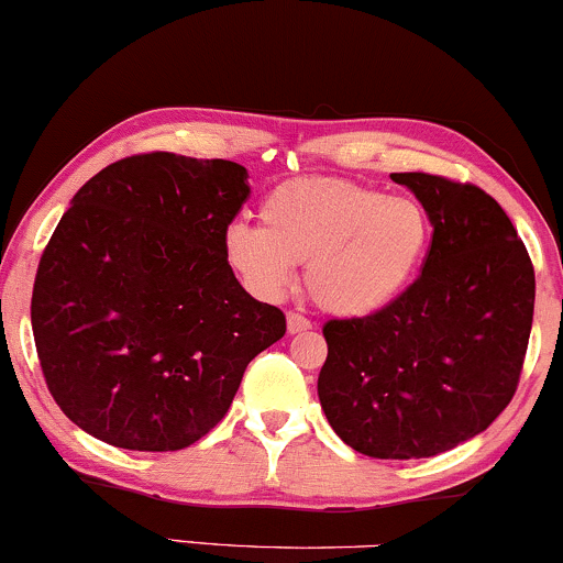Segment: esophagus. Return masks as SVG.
I'll return each mask as SVG.
<instances>
[{
	"mask_svg": "<svg viewBox=\"0 0 563 563\" xmlns=\"http://www.w3.org/2000/svg\"><path fill=\"white\" fill-rule=\"evenodd\" d=\"M286 322H288V333H307V331H312V322H309L299 312H288Z\"/></svg>",
	"mask_w": 563,
	"mask_h": 563,
	"instance_id": "34e87169",
	"label": "esophagus"
}]
</instances>
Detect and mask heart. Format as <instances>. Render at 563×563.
<instances>
[{
    "label": "heart",
    "mask_w": 563,
    "mask_h": 563,
    "mask_svg": "<svg viewBox=\"0 0 563 563\" xmlns=\"http://www.w3.org/2000/svg\"><path fill=\"white\" fill-rule=\"evenodd\" d=\"M260 222L230 224L222 241L245 288L280 299L294 264H307L309 296L335 318H367L397 301L431 245V214L421 200L339 177L280 183L264 196Z\"/></svg>",
    "instance_id": "heart-1"
}]
</instances>
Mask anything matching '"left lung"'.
<instances>
[{
    "label": "left lung",
    "mask_w": 563,
    "mask_h": 563,
    "mask_svg": "<svg viewBox=\"0 0 563 563\" xmlns=\"http://www.w3.org/2000/svg\"><path fill=\"white\" fill-rule=\"evenodd\" d=\"M391 179L431 214L429 254L389 307L322 325L318 394L349 448L410 461L482 434L514 399L532 331L534 267L482 187L423 172Z\"/></svg>",
    "instance_id": "8db88e82"
}]
</instances>
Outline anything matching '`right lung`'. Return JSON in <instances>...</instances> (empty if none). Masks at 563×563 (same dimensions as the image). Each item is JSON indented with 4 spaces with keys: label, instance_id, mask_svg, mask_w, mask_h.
Returning <instances> with one entry per match:
<instances>
[{
    "label": "right lung",
    "instance_id": "add662e5",
    "mask_svg": "<svg viewBox=\"0 0 563 563\" xmlns=\"http://www.w3.org/2000/svg\"><path fill=\"white\" fill-rule=\"evenodd\" d=\"M249 192L232 161L140 153L70 200L38 262L31 328L49 394L87 434L190 448L286 335V314L245 294L224 260Z\"/></svg>",
    "mask_w": 563,
    "mask_h": 563
}]
</instances>
